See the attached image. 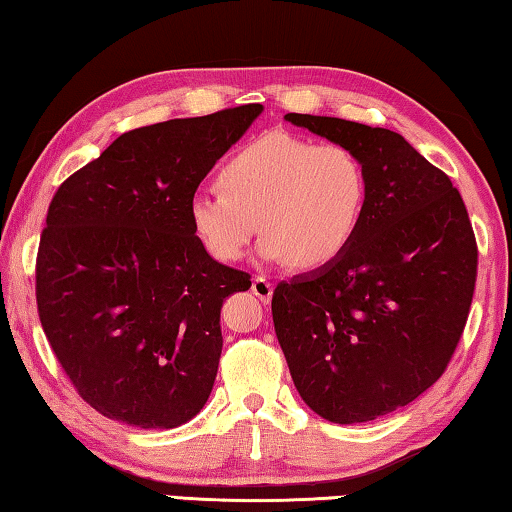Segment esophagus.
Segmentation results:
<instances>
[{"mask_svg":"<svg viewBox=\"0 0 512 512\" xmlns=\"http://www.w3.org/2000/svg\"><path fill=\"white\" fill-rule=\"evenodd\" d=\"M253 293L262 302H271L273 298V284L266 280V277H255L253 280Z\"/></svg>","mask_w":512,"mask_h":512,"instance_id":"obj_1","label":"esophagus"}]
</instances>
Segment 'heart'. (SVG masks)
I'll use <instances>...</instances> for the list:
<instances>
[{
	"label": "heart",
	"mask_w": 512,
	"mask_h": 512,
	"mask_svg": "<svg viewBox=\"0 0 512 512\" xmlns=\"http://www.w3.org/2000/svg\"><path fill=\"white\" fill-rule=\"evenodd\" d=\"M223 192H198L189 221L207 253L239 262L262 232L259 255L296 268L339 259L357 237L368 176L343 144L268 133L241 146L221 169Z\"/></svg>",
	"instance_id": "obj_1"
}]
</instances>
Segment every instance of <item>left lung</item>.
<instances>
[{"label": "left lung", "mask_w": 512, "mask_h": 512, "mask_svg": "<svg viewBox=\"0 0 512 512\" xmlns=\"http://www.w3.org/2000/svg\"><path fill=\"white\" fill-rule=\"evenodd\" d=\"M343 144L368 176L345 253L273 293V325L298 393L336 424L377 420L443 375L470 314L476 241L458 189L400 133L289 112Z\"/></svg>", "instance_id": "8db88e82"}]
</instances>
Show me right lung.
Wrapping results in <instances>:
<instances>
[{"instance_id":"1","label":"right lung","mask_w":512,"mask_h":512,"mask_svg":"<svg viewBox=\"0 0 512 512\" xmlns=\"http://www.w3.org/2000/svg\"><path fill=\"white\" fill-rule=\"evenodd\" d=\"M262 112L248 103L135 128L58 187L40 237L38 314L76 391L106 418L173 429L210 397L221 305L250 277L207 253L189 201Z\"/></svg>"}]
</instances>
